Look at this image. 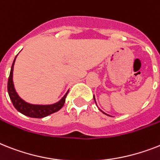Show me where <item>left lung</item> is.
<instances>
[{
  "mask_svg": "<svg viewBox=\"0 0 160 160\" xmlns=\"http://www.w3.org/2000/svg\"><path fill=\"white\" fill-rule=\"evenodd\" d=\"M93 98H94V101H95V102H96V98H95V96H93ZM99 110H100V111L102 112V113H104V114H105V115H108V116H110V117H112L111 115H109V114H107V113H105V112H103L101 109H99Z\"/></svg>",
  "mask_w": 160,
  "mask_h": 160,
  "instance_id": "obj_1",
  "label": "left lung"
}]
</instances>
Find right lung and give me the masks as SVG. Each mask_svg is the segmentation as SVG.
Returning <instances> with one entry per match:
<instances>
[{"label":"right lung","mask_w":160,"mask_h":160,"mask_svg":"<svg viewBox=\"0 0 160 160\" xmlns=\"http://www.w3.org/2000/svg\"><path fill=\"white\" fill-rule=\"evenodd\" d=\"M15 59H16V57L14 58V62L12 64L7 85L9 96H10L14 108L19 113H23V115H26L28 117H30V118H44V117H47V116L50 115L51 113L59 111V109L63 107V105H64L65 98L67 95H68V92H66L65 95L58 102L51 104V105H33V104H30V103L26 102L24 100H23L20 96H18L16 90L14 88V82H13V71H14Z\"/></svg>","instance_id":"obj_1"}]
</instances>
